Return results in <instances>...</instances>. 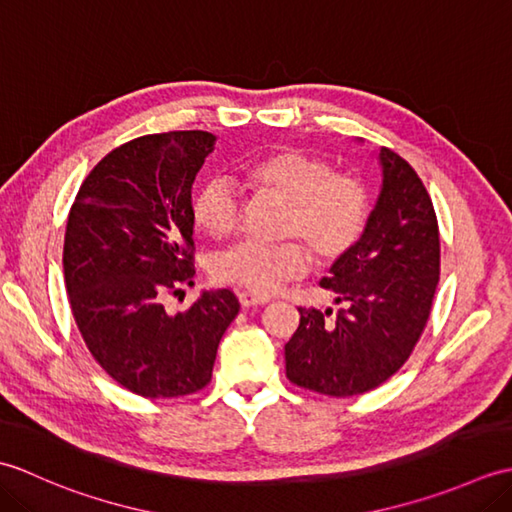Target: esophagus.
<instances>
[{
	"label": "esophagus",
	"mask_w": 512,
	"mask_h": 512,
	"mask_svg": "<svg viewBox=\"0 0 512 512\" xmlns=\"http://www.w3.org/2000/svg\"><path fill=\"white\" fill-rule=\"evenodd\" d=\"M237 299H239V303H242V308L264 306V303H268V297L255 295V292H250V290H239V292H237Z\"/></svg>",
	"instance_id": "obj_1"
}]
</instances>
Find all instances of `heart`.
Segmentation results:
<instances>
[{"mask_svg": "<svg viewBox=\"0 0 512 512\" xmlns=\"http://www.w3.org/2000/svg\"><path fill=\"white\" fill-rule=\"evenodd\" d=\"M242 178L257 193L286 202L279 235L288 239L275 244L242 242L226 250L213 268L224 284L270 295L306 270L304 243L314 264L330 266L350 253L365 231L369 189L352 173L334 171L328 160L299 149H277L250 158L242 167ZM193 217L215 239L235 235L242 202L233 184L224 178L204 182L193 198Z\"/></svg>", "mask_w": 512, "mask_h": 512, "instance_id": "heart-1", "label": "heart"}]
</instances>
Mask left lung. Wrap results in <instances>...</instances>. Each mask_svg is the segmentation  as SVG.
I'll list each match as a JSON object with an SVG mask.
<instances>
[{"mask_svg": "<svg viewBox=\"0 0 512 512\" xmlns=\"http://www.w3.org/2000/svg\"><path fill=\"white\" fill-rule=\"evenodd\" d=\"M383 187L356 246L321 279L341 310L299 308L286 343V376L297 387L347 398L383 385L407 363L440 281L433 202L405 158L380 149Z\"/></svg>", "mask_w": 512, "mask_h": 512, "instance_id": "left-lung-1", "label": "left lung"}]
</instances>
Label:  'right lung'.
Listing matches in <instances>:
<instances>
[{
    "label": "right lung",
    "mask_w": 512,
    "mask_h": 512,
    "mask_svg": "<svg viewBox=\"0 0 512 512\" xmlns=\"http://www.w3.org/2000/svg\"><path fill=\"white\" fill-rule=\"evenodd\" d=\"M213 145L200 129L129 140L88 173L68 215L63 275L74 321L94 361L143 398L209 385L239 312L231 290L202 292L178 314L162 303L193 286L191 189Z\"/></svg>",
    "instance_id": "right-lung-1"
}]
</instances>
